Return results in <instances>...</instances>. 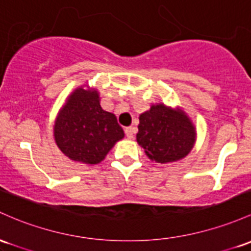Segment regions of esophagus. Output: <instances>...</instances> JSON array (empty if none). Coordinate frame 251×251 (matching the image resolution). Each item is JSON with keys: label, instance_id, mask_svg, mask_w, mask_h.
<instances>
[{"label": "esophagus", "instance_id": "obj_1", "mask_svg": "<svg viewBox=\"0 0 251 251\" xmlns=\"http://www.w3.org/2000/svg\"><path fill=\"white\" fill-rule=\"evenodd\" d=\"M134 133H136V128L132 127V126H130V127H126V128H125V134H126V137H127L128 139L133 138Z\"/></svg>", "mask_w": 251, "mask_h": 251}]
</instances>
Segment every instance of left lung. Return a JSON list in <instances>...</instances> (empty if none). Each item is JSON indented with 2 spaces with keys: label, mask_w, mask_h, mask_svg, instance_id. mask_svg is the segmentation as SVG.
<instances>
[{
  "label": "left lung",
  "mask_w": 251,
  "mask_h": 251,
  "mask_svg": "<svg viewBox=\"0 0 251 251\" xmlns=\"http://www.w3.org/2000/svg\"><path fill=\"white\" fill-rule=\"evenodd\" d=\"M136 138L151 161L167 164L191 152L197 140V128L181 107L155 103L139 115Z\"/></svg>",
  "instance_id": "1"
}]
</instances>
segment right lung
Here are the masks:
<instances>
[{"label":"right lung","instance_id":"right-lung-1","mask_svg":"<svg viewBox=\"0 0 251 251\" xmlns=\"http://www.w3.org/2000/svg\"><path fill=\"white\" fill-rule=\"evenodd\" d=\"M125 133L113 113L103 111L98 89L78 87L57 114L53 138L71 161L95 166L103 161Z\"/></svg>","mask_w":251,"mask_h":251}]
</instances>
